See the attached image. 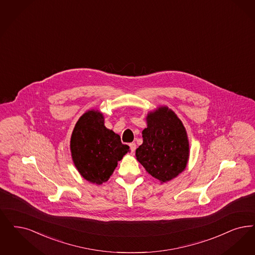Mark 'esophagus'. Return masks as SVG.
Instances as JSON below:
<instances>
[{
    "label": "esophagus",
    "instance_id": "obj_1",
    "mask_svg": "<svg viewBox=\"0 0 255 255\" xmlns=\"http://www.w3.org/2000/svg\"><path fill=\"white\" fill-rule=\"evenodd\" d=\"M129 146H130V149H131V152H132V153H133V152H134V151H135V148H136V145H135V143H133V142L130 143V144H129Z\"/></svg>",
    "mask_w": 255,
    "mask_h": 255
}]
</instances>
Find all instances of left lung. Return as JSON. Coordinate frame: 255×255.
I'll return each mask as SVG.
<instances>
[{"instance_id": "1", "label": "left lung", "mask_w": 255, "mask_h": 255, "mask_svg": "<svg viewBox=\"0 0 255 255\" xmlns=\"http://www.w3.org/2000/svg\"><path fill=\"white\" fill-rule=\"evenodd\" d=\"M143 143L135 156L145 170L161 183L182 173L189 159V140L182 122L167 106L149 113Z\"/></svg>"}]
</instances>
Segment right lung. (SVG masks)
<instances>
[{
    "instance_id": "add662e5",
    "label": "right lung",
    "mask_w": 255,
    "mask_h": 255,
    "mask_svg": "<svg viewBox=\"0 0 255 255\" xmlns=\"http://www.w3.org/2000/svg\"><path fill=\"white\" fill-rule=\"evenodd\" d=\"M72 159L82 177L91 183L106 182L118 161L129 152L121 136L104 126L102 113L90 110L76 123L70 141Z\"/></svg>"
}]
</instances>
